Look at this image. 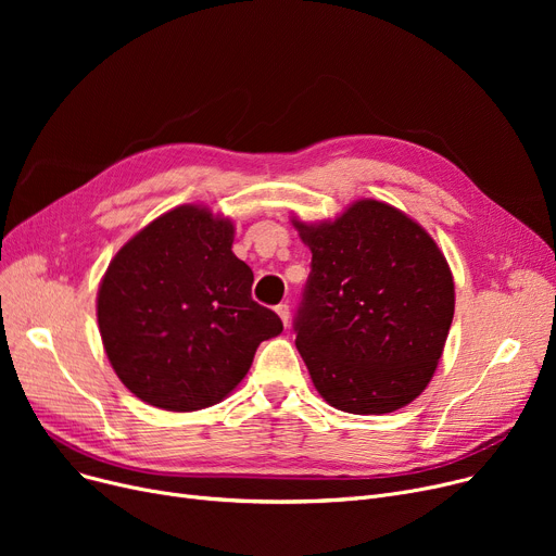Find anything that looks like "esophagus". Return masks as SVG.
Here are the masks:
<instances>
[{"instance_id": "1", "label": "esophagus", "mask_w": 556, "mask_h": 556, "mask_svg": "<svg viewBox=\"0 0 556 556\" xmlns=\"http://www.w3.org/2000/svg\"><path fill=\"white\" fill-rule=\"evenodd\" d=\"M275 311H277V315L281 317L283 327H288V319H290V308H288V304H279Z\"/></svg>"}]
</instances>
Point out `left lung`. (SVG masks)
Returning a JSON list of instances; mask_svg holds the SVG:
<instances>
[{
	"label": "left lung",
	"instance_id": "left-lung-1",
	"mask_svg": "<svg viewBox=\"0 0 556 556\" xmlns=\"http://www.w3.org/2000/svg\"><path fill=\"white\" fill-rule=\"evenodd\" d=\"M311 248L295 344L313 386L352 415H386L415 401L442 358L455 283L430 233L381 200L336 218H293Z\"/></svg>",
	"mask_w": 556,
	"mask_h": 556
}]
</instances>
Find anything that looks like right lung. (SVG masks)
I'll list each match as a JSON object with an SVG mask.
<instances>
[{"label":"right lung","instance_id":"add662e5","mask_svg":"<svg viewBox=\"0 0 556 556\" xmlns=\"http://www.w3.org/2000/svg\"><path fill=\"white\" fill-rule=\"evenodd\" d=\"M233 223L180 204L114 254L97 317L108 361L141 401L191 413L237 388L256 346L283 331L252 300L254 275L231 252Z\"/></svg>","mask_w":556,"mask_h":556}]
</instances>
